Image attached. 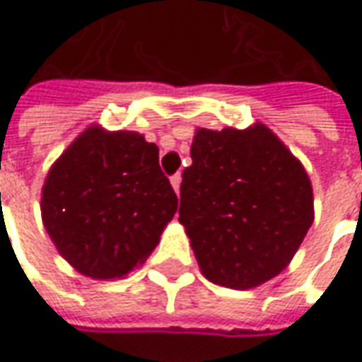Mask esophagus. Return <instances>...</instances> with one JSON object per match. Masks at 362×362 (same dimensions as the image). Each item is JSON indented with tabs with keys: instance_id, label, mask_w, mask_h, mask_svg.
<instances>
[{
	"instance_id": "1",
	"label": "esophagus",
	"mask_w": 362,
	"mask_h": 362,
	"mask_svg": "<svg viewBox=\"0 0 362 362\" xmlns=\"http://www.w3.org/2000/svg\"><path fill=\"white\" fill-rule=\"evenodd\" d=\"M181 173H175V175L171 177V185H173V189H175V193L179 195V189H181Z\"/></svg>"
}]
</instances>
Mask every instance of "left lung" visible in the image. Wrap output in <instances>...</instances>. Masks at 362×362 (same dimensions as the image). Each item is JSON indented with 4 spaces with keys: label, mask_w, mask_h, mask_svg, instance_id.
<instances>
[{
    "label": "left lung",
    "mask_w": 362,
    "mask_h": 362,
    "mask_svg": "<svg viewBox=\"0 0 362 362\" xmlns=\"http://www.w3.org/2000/svg\"><path fill=\"white\" fill-rule=\"evenodd\" d=\"M191 159L179 221L203 275L229 288L277 277L313 225V187L299 159L261 123L199 129Z\"/></svg>",
    "instance_id": "left-lung-1"
}]
</instances>
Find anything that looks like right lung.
Instances as JSON below:
<instances>
[{
  "instance_id": "right-lung-1",
  "label": "right lung",
  "mask_w": 362,
  "mask_h": 362,
  "mask_svg": "<svg viewBox=\"0 0 362 362\" xmlns=\"http://www.w3.org/2000/svg\"><path fill=\"white\" fill-rule=\"evenodd\" d=\"M175 211L157 145L135 131L109 133L97 125L53 163L41 191L51 241L93 279L123 277L143 265Z\"/></svg>"
}]
</instances>
